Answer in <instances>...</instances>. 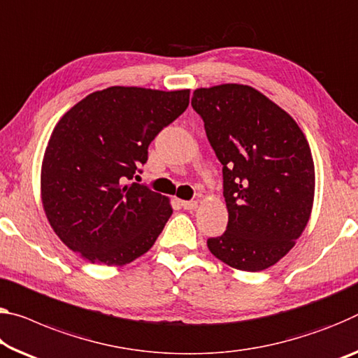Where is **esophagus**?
Segmentation results:
<instances>
[{
  "mask_svg": "<svg viewBox=\"0 0 358 358\" xmlns=\"http://www.w3.org/2000/svg\"><path fill=\"white\" fill-rule=\"evenodd\" d=\"M181 207H183L185 210H196L197 201H181Z\"/></svg>",
  "mask_w": 358,
  "mask_h": 358,
  "instance_id": "34e87169",
  "label": "esophagus"
}]
</instances>
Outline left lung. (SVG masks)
<instances>
[{"label":"left lung","instance_id":"1","mask_svg":"<svg viewBox=\"0 0 358 358\" xmlns=\"http://www.w3.org/2000/svg\"><path fill=\"white\" fill-rule=\"evenodd\" d=\"M191 105L223 166L229 220L208 250L231 268L258 272L285 257L314 202L310 148L294 119L257 89H196Z\"/></svg>","mask_w":358,"mask_h":358}]
</instances>
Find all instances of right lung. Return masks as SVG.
Instances as JSON below:
<instances>
[{"label": "right lung", "instance_id": "1", "mask_svg": "<svg viewBox=\"0 0 358 358\" xmlns=\"http://www.w3.org/2000/svg\"><path fill=\"white\" fill-rule=\"evenodd\" d=\"M189 105V90L113 86L66 111L50 135L41 197L60 241L90 263L122 266L146 253L172 215L138 178L148 146Z\"/></svg>", "mask_w": 358, "mask_h": 358}]
</instances>
